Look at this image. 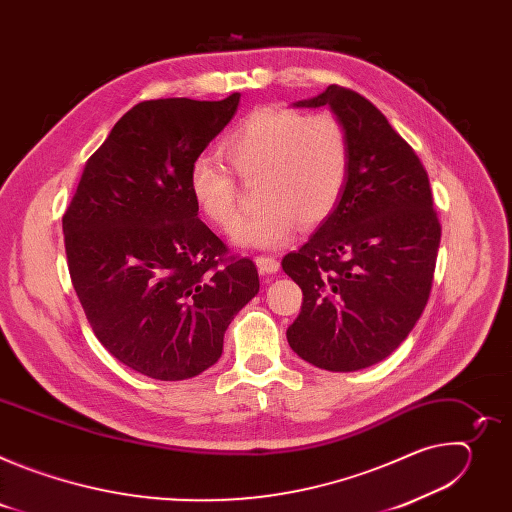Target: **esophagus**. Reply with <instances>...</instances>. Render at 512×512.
Wrapping results in <instances>:
<instances>
[{
	"instance_id": "esophagus-1",
	"label": "esophagus",
	"mask_w": 512,
	"mask_h": 512,
	"mask_svg": "<svg viewBox=\"0 0 512 512\" xmlns=\"http://www.w3.org/2000/svg\"><path fill=\"white\" fill-rule=\"evenodd\" d=\"M255 263H257L261 273H275V271H279V261L275 257H271V255H257Z\"/></svg>"
}]
</instances>
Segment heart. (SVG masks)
Returning a JSON list of instances; mask_svg holds the SVG:
<instances>
[{
    "label": "heart",
    "mask_w": 512,
    "mask_h": 512,
    "mask_svg": "<svg viewBox=\"0 0 512 512\" xmlns=\"http://www.w3.org/2000/svg\"><path fill=\"white\" fill-rule=\"evenodd\" d=\"M221 152L241 182H259L261 208L235 229L243 208L239 182L210 158L192 164L188 188L212 227L235 229V243L251 249H279L298 227L312 231L326 223L350 174L348 131L330 111L257 107L223 137Z\"/></svg>",
    "instance_id": "obj_1"
}]
</instances>
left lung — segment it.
Segmentation results:
<instances>
[{"instance_id": "left-lung-1", "label": "left lung", "mask_w": 512, "mask_h": 512, "mask_svg": "<svg viewBox=\"0 0 512 512\" xmlns=\"http://www.w3.org/2000/svg\"><path fill=\"white\" fill-rule=\"evenodd\" d=\"M324 105L348 131L350 174L332 216L281 261L304 294L287 342L318 369L350 373L387 358L423 314L442 225L423 164L387 117L338 85L296 103Z\"/></svg>"}]
</instances>
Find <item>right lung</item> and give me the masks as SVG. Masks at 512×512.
Instances as JSON below:
<instances>
[{"instance_id":"obj_1","label":"right lung","mask_w":512,"mask_h":512,"mask_svg":"<svg viewBox=\"0 0 512 512\" xmlns=\"http://www.w3.org/2000/svg\"><path fill=\"white\" fill-rule=\"evenodd\" d=\"M239 99L137 103L87 160L62 216L72 287L95 336L145 377L184 381L212 367L259 291L255 263L200 221L188 188Z\"/></svg>"}]
</instances>
